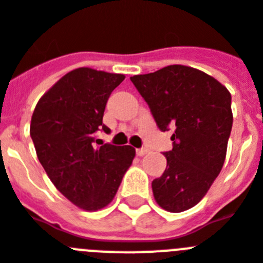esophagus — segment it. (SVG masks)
Here are the masks:
<instances>
[{"mask_svg": "<svg viewBox=\"0 0 263 263\" xmlns=\"http://www.w3.org/2000/svg\"><path fill=\"white\" fill-rule=\"evenodd\" d=\"M145 154H148V148H145V147L136 149V155L138 156H144Z\"/></svg>", "mask_w": 263, "mask_h": 263, "instance_id": "1", "label": "esophagus"}]
</instances>
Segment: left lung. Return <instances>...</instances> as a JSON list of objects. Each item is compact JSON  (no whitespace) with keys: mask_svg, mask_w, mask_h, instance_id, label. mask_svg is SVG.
<instances>
[{"mask_svg":"<svg viewBox=\"0 0 263 263\" xmlns=\"http://www.w3.org/2000/svg\"><path fill=\"white\" fill-rule=\"evenodd\" d=\"M131 81L159 129H175L173 149L164 152L167 168L152 182L155 200L170 213L189 210L223 167L233 127L230 92L214 77L184 65L136 74Z\"/></svg>","mask_w":263,"mask_h":263,"instance_id":"obj_1","label":"left lung"}]
</instances>
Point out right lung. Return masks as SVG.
Instances as JSON below:
<instances>
[{"mask_svg":"<svg viewBox=\"0 0 263 263\" xmlns=\"http://www.w3.org/2000/svg\"><path fill=\"white\" fill-rule=\"evenodd\" d=\"M123 80L124 74L74 69L40 99L32 115L30 138L40 163L56 189L83 210L111 203L135 158L131 145L96 139L99 131L111 132L103 116L112 90Z\"/></svg>","mask_w":263,"mask_h":263,"instance_id":"add662e5","label":"right lung"}]
</instances>
